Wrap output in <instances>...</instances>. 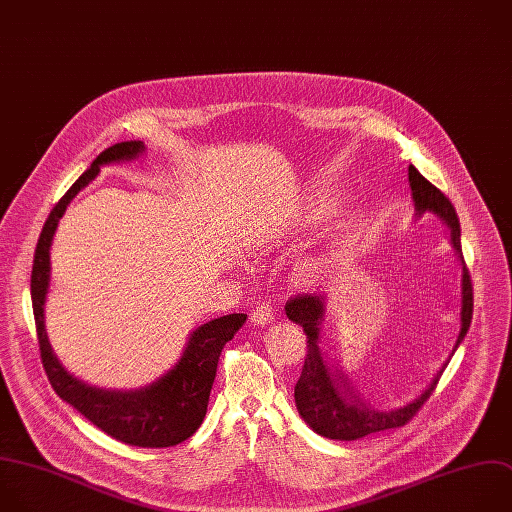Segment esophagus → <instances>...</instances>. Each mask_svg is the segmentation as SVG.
Instances as JSON below:
<instances>
[{
  "mask_svg": "<svg viewBox=\"0 0 512 512\" xmlns=\"http://www.w3.org/2000/svg\"><path fill=\"white\" fill-rule=\"evenodd\" d=\"M272 319H274V313H272V309H270L268 304H258V306H256V311H254V315H252V323H254V325L266 327V325L272 323Z\"/></svg>",
  "mask_w": 512,
  "mask_h": 512,
  "instance_id": "34e87169",
  "label": "esophagus"
}]
</instances>
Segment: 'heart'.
<instances>
[{"label":"heart","instance_id":"heart-1","mask_svg":"<svg viewBox=\"0 0 512 512\" xmlns=\"http://www.w3.org/2000/svg\"><path fill=\"white\" fill-rule=\"evenodd\" d=\"M321 268H323V264L319 260H311L309 264H306V270H311V272H319Z\"/></svg>","mask_w":512,"mask_h":512}]
</instances>
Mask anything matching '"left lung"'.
<instances>
[{"label": "left lung", "mask_w": 512, "mask_h": 512, "mask_svg": "<svg viewBox=\"0 0 512 512\" xmlns=\"http://www.w3.org/2000/svg\"><path fill=\"white\" fill-rule=\"evenodd\" d=\"M414 199V216L422 218L424 214H436L450 232V244L456 250V256L462 266L460 278V331L456 343L442 363V367L434 373L430 383L416 395L412 401H407L395 410H377L369 401L361 397L359 391L351 385L349 377L343 373L339 363L331 357V351L323 349L325 325L329 313V296L327 294H298L290 298L284 306L286 317L302 327L306 335V353L304 367L300 379L294 387V401L300 418L309 424L313 432L329 440L351 442L365 438L375 432L401 428L414 418V414L424 405V401L432 395L440 375L450 363L452 355L464 341L470 321H472V282L468 268L462 258L460 246V222L450 199L434 187L414 165L407 169Z\"/></svg>", "instance_id": "obj_1"}]
</instances>
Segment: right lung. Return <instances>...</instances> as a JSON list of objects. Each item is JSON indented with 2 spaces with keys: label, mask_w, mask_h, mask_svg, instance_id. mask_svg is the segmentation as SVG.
Wrapping results in <instances>:
<instances>
[{
  "label": "right lung",
  "mask_w": 512,
  "mask_h": 512,
  "mask_svg": "<svg viewBox=\"0 0 512 512\" xmlns=\"http://www.w3.org/2000/svg\"><path fill=\"white\" fill-rule=\"evenodd\" d=\"M145 149L143 141L117 143L102 151L76 179L42 228L30 286L40 355L54 391L111 438L139 448H167L193 436L206 418L220 353L248 317L236 313L199 325L191 331L177 363L155 381L135 389L96 387L74 377L56 357L44 323V302L50 286V246L68 203L100 173V167L139 159Z\"/></svg>",
  "instance_id": "obj_1"
}]
</instances>
